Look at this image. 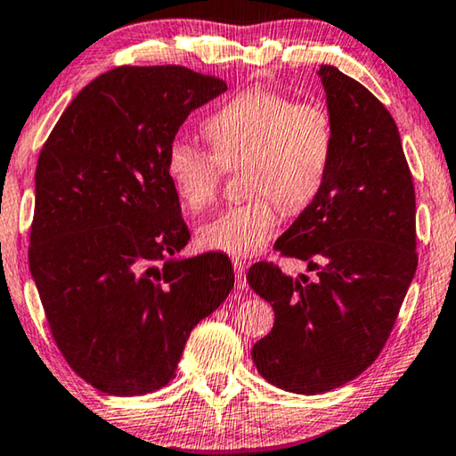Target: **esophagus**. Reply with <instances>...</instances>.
I'll list each match as a JSON object with an SVG mask.
<instances>
[{
  "instance_id": "obj_1",
  "label": "esophagus",
  "mask_w": 456,
  "mask_h": 456,
  "mask_svg": "<svg viewBox=\"0 0 456 456\" xmlns=\"http://www.w3.org/2000/svg\"><path fill=\"white\" fill-rule=\"evenodd\" d=\"M233 269H235V283L237 289H247V280H245V261L241 259H233Z\"/></svg>"
}]
</instances>
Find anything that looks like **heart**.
<instances>
[{
    "instance_id": "1",
    "label": "heart",
    "mask_w": 456,
    "mask_h": 456,
    "mask_svg": "<svg viewBox=\"0 0 456 456\" xmlns=\"http://www.w3.org/2000/svg\"><path fill=\"white\" fill-rule=\"evenodd\" d=\"M211 151L175 141L167 176L184 209L205 211L217 200L225 168L247 163L245 191L256 195L229 207L199 229L205 249L235 257L257 256L280 225V209L297 213L320 195L328 179L334 128L318 104H297L273 90L241 92L205 120Z\"/></svg>"
}]
</instances>
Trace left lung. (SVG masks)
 <instances>
[{
  "mask_svg": "<svg viewBox=\"0 0 456 456\" xmlns=\"http://www.w3.org/2000/svg\"><path fill=\"white\" fill-rule=\"evenodd\" d=\"M334 152L328 179L275 241L318 280L259 261L251 289L275 323L251 358L269 384L322 395L354 380L382 352L416 273V203L395 118L336 66H320Z\"/></svg>",
  "mask_w": 456,
  "mask_h": 456,
  "instance_id": "1",
  "label": "left lung"
}]
</instances>
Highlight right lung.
I'll use <instances>...</instances> for the list:
<instances>
[{
  "label": "right lung",
  "instance_id": "obj_1",
  "mask_svg": "<svg viewBox=\"0 0 456 456\" xmlns=\"http://www.w3.org/2000/svg\"><path fill=\"white\" fill-rule=\"evenodd\" d=\"M227 84L183 66H120L78 92L36 168L29 272L70 368L114 396L175 378L191 330L225 302L223 253L189 243L167 151Z\"/></svg>",
  "mask_w": 456,
  "mask_h": 456
}]
</instances>
